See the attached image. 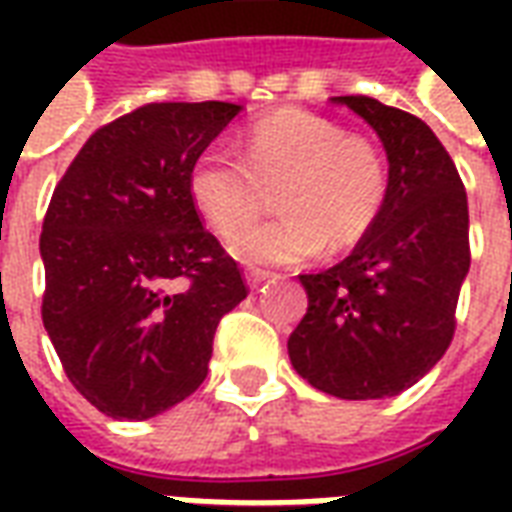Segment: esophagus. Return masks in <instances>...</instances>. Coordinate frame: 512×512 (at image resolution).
<instances>
[{
	"label": "esophagus",
	"mask_w": 512,
	"mask_h": 512,
	"mask_svg": "<svg viewBox=\"0 0 512 512\" xmlns=\"http://www.w3.org/2000/svg\"><path fill=\"white\" fill-rule=\"evenodd\" d=\"M268 277H271V274L263 271V268H246V282H249V288H260Z\"/></svg>",
	"instance_id": "obj_1"
}]
</instances>
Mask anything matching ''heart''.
Instances as JSON below:
<instances>
[{
    "label": "heart",
    "instance_id": "1",
    "mask_svg": "<svg viewBox=\"0 0 512 512\" xmlns=\"http://www.w3.org/2000/svg\"><path fill=\"white\" fill-rule=\"evenodd\" d=\"M278 189L277 220L240 232ZM189 194L213 233L246 263L293 266L343 252L376 227L389 197V161L367 136L301 109H279L246 131L244 156L208 145L194 158Z\"/></svg>",
    "mask_w": 512,
    "mask_h": 512
}]
</instances>
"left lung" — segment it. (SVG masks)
<instances>
[{"label":"left lung","instance_id":"1","mask_svg":"<svg viewBox=\"0 0 512 512\" xmlns=\"http://www.w3.org/2000/svg\"><path fill=\"white\" fill-rule=\"evenodd\" d=\"M334 101L381 136L389 197L343 263L299 277L310 304L288 354L326 395L373 400L417 384L450 348L472 263L469 202L450 153L417 115L367 95Z\"/></svg>","mask_w":512,"mask_h":512}]
</instances>
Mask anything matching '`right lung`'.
<instances>
[{
	"label": "right lung",
	"instance_id": "right-lung-1",
	"mask_svg": "<svg viewBox=\"0 0 512 512\" xmlns=\"http://www.w3.org/2000/svg\"><path fill=\"white\" fill-rule=\"evenodd\" d=\"M238 112L139 106L98 128L51 194L40 315L68 381L106 417H156L197 392L216 326L249 293L189 194L194 158Z\"/></svg>",
	"mask_w": 512,
	"mask_h": 512
}]
</instances>
